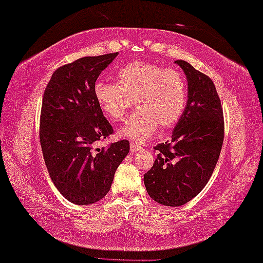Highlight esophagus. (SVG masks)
<instances>
[{
    "label": "esophagus",
    "instance_id": "34e87169",
    "mask_svg": "<svg viewBox=\"0 0 263 263\" xmlns=\"http://www.w3.org/2000/svg\"><path fill=\"white\" fill-rule=\"evenodd\" d=\"M139 149H141V146L137 145V144H135V143H130V152L132 153H136L139 151Z\"/></svg>",
    "mask_w": 263,
    "mask_h": 263
}]
</instances>
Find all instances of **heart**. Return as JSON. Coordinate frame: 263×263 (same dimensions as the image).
I'll use <instances>...</instances> for the list:
<instances>
[{
	"instance_id": "obj_1",
	"label": "heart",
	"mask_w": 263,
	"mask_h": 263,
	"mask_svg": "<svg viewBox=\"0 0 263 263\" xmlns=\"http://www.w3.org/2000/svg\"><path fill=\"white\" fill-rule=\"evenodd\" d=\"M93 94L109 119L125 117L133 100L137 111L119 130L121 137L142 143L151 138L159 125L173 127L180 119L186 103V85L175 69H164L146 61H133L117 72V83L98 79Z\"/></svg>"
}]
</instances>
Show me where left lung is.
<instances>
[{
  "instance_id": "obj_1",
  "label": "left lung",
  "mask_w": 263,
  "mask_h": 263,
  "mask_svg": "<svg viewBox=\"0 0 263 263\" xmlns=\"http://www.w3.org/2000/svg\"><path fill=\"white\" fill-rule=\"evenodd\" d=\"M175 63L187 79L186 108L171 141L158 144L153 167L144 175L148 195L162 205L180 206L208 184L223 142V114L212 80L184 60Z\"/></svg>"
}]
</instances>
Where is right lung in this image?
I'll return each instance as SVG.
<instances>
[{"mask_svg":"<svg viewBox=\"0 0 263 263\" xmlns=\"http://www.w3.org/2000/svg\"><path fill=\"white\" fill-rule=\"evenodd\" d=\"M118 52L85 57L52 74L42 102L40 139L53 184L78 205L108 194L117 168L129 152V142L96 148L114 129L99 108L93 85Z\"/></svg>","mask_w":263,"mask_h":263,"instance_id":"obj_1","label":"right lung"}]
</instances>
